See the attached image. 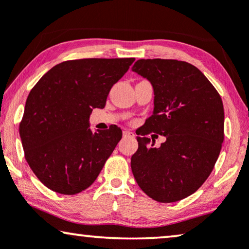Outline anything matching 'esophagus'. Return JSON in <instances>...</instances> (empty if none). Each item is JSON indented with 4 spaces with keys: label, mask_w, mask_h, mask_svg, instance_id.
<instances>
[{
    "label": "esophagus",
    "mask_w": 249,
    "mask_h": 249,
    "mask_svg": "<svg viewBox=\"0 0 249 249\" xmlns=\"http://www.w3.org/2000/svg\"><path fill=\"white\" fill-rule=\"evenodd\" d=\"M124 137H128V138H134L135 134L131 132L130 130H124Z\"/></svg>",
    "instance_id": "1"
}]
</instances>
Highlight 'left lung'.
<instances>
[{
  "mask_svg": "<svg viewBox=\"0 0 249 249\" xmlns=\"http://www.w3.org/2000/svg\"><path fill=\"white\" fill-rule=\"evenodd\" d=\"M132 71L154 88V112L142 136L155 132L166 141L159 148L137 136L131 170L146 195L160 203L178 202L205 182L224 139L220 94L202 71L185 61L138 60Z\"/></svg>",
  "mask_w": 249,
  "mask_h": 249,
  "instance_id": "1",
  "label": "left lung"
}]
</instances>
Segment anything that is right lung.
Here are the masks:
<instances>
[{"instance_id":"add662e5","label":"right lung","mask_w":249,"mask_h":249,"mask_svg":"<svg viewBox=\"0 0 249 249\" xmlns=\"http://www.w3.org/2000/svg\"><path fill=\"white\" fill-rule=\"evenodd\" d=\"M134 61H64L32 88L19 132L27 163L47 188L74 195L96 180L122 131L110 125L93 132L89 115L93 108L105 107L112 86Z\"/></svg>"}]
</instances>
